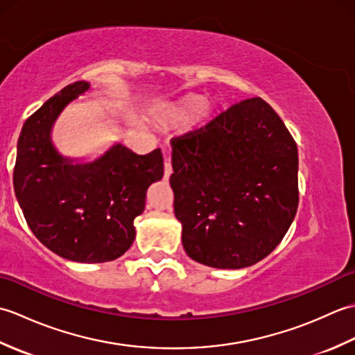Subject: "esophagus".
I'll return each instance as SVG.
<instances>
[{
    "label": "esophagus",
    "instance_id": "34e87169",
    "mask_svg": "<svg viewBox=\"0 0 355 355\" xmlns=\"http://www.w3.org/2000/svg\"><path fill=\"white\" fill-rule=\"evenodd\" d=\"M171 175H172V164H171L169 158L166 157V160H164V178L168 180Z\"/></svg>",
    "mask_w": 355,
    "mask_h": 355
}]
</instances>
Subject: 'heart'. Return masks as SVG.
Listing matches in <instances>:
<instances>
[{
    "instance_id": "heart-1",
    "label": "heart",
    "mask_w": 355,
    "mask_h": 355,
    "mask_svg": "<svg viewBox=\"0 0 355 355\" xmlns=\"http://www.w3.org/2000/svg\"><path fill=\"white\" fill-rule=\"evenodd\" d=\"M205 99L198 96H191V97H186V99L178 105L177 110H175V114L178 117H187V116H192L195 111H197Z\"/></svg>"
}]
</instances>
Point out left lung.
Wrapping results in <instances>:
<instances>
[{"mask_svg": "<svg viewBox=\"0 0 355 355\" xmlns=\"http://www.w3.org/2000/svg\"><path fill=\"white\" fill-rule=\"evenodd\" d=\"M297 164L296 141L261 97L173 137L171 187L186 253L215 268L268 256L297 212Z\"/></svg>", "mask_w": 355, "mask_h": 355, "instance_id": "1", "label": "left lung"}]
</instances>
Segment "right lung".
<instances>
[{
  "instance_id": "add662e5",
  "label": "right lung",
  "mask_w": 355,
  "mask_h": 355,
  "mask_svg": "<svg viewBox=\"0 0 355 355\" xmlns=\"http://www.w3.org/2000/svg\"><path fill=\"white\" fill-rule=\"evenodd\" d=\"M89 88L67 85L30 116L18 139L13 189L33 235L51 252L76 262H108L135 238L134 218L146 191L163 177L160 149L139 155L114 145L101 158L74 164L53 148L50 130L71 101Z\"/></svg>"
}]
</instances>
